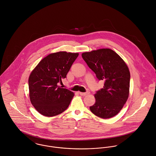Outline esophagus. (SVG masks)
<instances>
[{
    "label": "esophagus",
    "mask_w": 156,
    "mask_h": 156,
    "mask_svg": "<svg viewBox=\"0 0 156 156\" xmlns=\"http://www.w3.org/2000/svg\"><path fill=\"white\" fill-rule=\"evenodd\" d=\"M79 94H80V95H81V96H86V95L90 94V92H79Z\"/></svg>",
    "instance_id": "1"
}]
</instances>
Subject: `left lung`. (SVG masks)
<instances>
[{"label": "left lung", "instance_id": "left-lung-1", "mask_svg": "<svg viewBox=\"0 0 156 156\" xmlns=\"http://www.w3.org/2000/svg\"><path fill=\"white\" fill-rule=\"evenodd\" d=\"M83 60L96 74L104 80L102 89L94 94V115L107 119L116 116L122 108L129 96L130 73L123 59L114 51L105 48L82 54Z\"/></svg>", "mask_w": 156, "mask_h": 156}]
</instances>
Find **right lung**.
Segmentation results:
<instances>
[{"label": "right lung", "instance_id": "1", "mask_svg": "<svg viewBox=\"0 0 156 156\" xmlns=\"http://www.w3.org/2000/svg\"><path fill=\"white\" fill-rule=\"evenodd\" d=\"M78 53L60 51L43 58L32 71L29 95L32 105L41 115L51 117L64 112L74 93L62 88L58 83L66 77Z\"/></svg>", "mask_w": 156, "mask_h": 156}]
</instances>
